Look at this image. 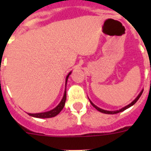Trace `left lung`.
<instances>
[{
    "label": "left lung",
    "mask_w": 151,
    "mask_h": 151,
    "mask_svg": "<svg viewBox=\"0 0 151 151\" xmlns=\"http://www.w3.org/2000/svg\"><path fill=\"white\" fill-rule=\"evenodd\" d=\"M143 91H144V90H142V91H141V92H140V94H138V97H136L135 99H134V101H132V102L131 103V104H129V105H127V106H124L123 108H122V109H120V110H116V111H108V110H103V109H101V108L97 107V106H96V105H94V104H93V103H92L91 101H90V102H91V105H92V106H94V107L95 108L96 110H98V111H100V112H101V113H106V114H116V113H120V112H122V111H124V110H126V109H128V108H129V107H130V106H132V105H134V104H135V103L137 102V101H138V100L139 99V98H140V97H141V94H142V93H143Z\"/></svg>",
    "instance_id": "left-lung-1"
}]
</instances>
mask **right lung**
Masks as SVG:
<instances>
[{
    "instance_id": "obj_1",
    "label": "right lung",
    "mask_w": 151,
    "mask_h": 151,
    "mask_svg": "<svg viewBox=\"0 0 151 151\" xmlns=\"http://www.w3.org/2000/svg\"><path fill=\"white\" fill-rule=\"evenodd\" d=\"M72 72L68 74V76L66 78V83H67V80L69 78V75L71 74ZM66 88H65V91H64L63 97V99L61 100L60 103L59 104L57 105L54 109L50 110V111L45 112V113H28L29 116L33 117H36V118H51V117H54L59 114L60 112L63 110V108L64 107V105H65V102H66Z\"/></svg>"
}]
</instances>
